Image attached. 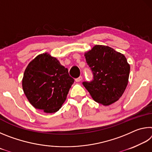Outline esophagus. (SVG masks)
<instances>
[{"instance_id": "1", "label": "esophagus", "mask_w": 152, "mask_h": 152, "mask_svg": "<svg viewBox=\"0 0 152 152\" xmlns=\"http://www.w3.org/2000/svg\"><path fill=\"white\" fill-rule=\"evenodd\" d=\"M82 80V76H79L78 78H77L75 79V80H76V82H80Z\"/></svg>"}]
</instances>
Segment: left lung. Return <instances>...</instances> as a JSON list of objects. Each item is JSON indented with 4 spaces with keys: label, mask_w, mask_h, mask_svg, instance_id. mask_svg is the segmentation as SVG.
I'll use <instances>...</instances> for the list:
<instances>
[{
    "label": "left lung",
    "mask_w": 152,
    "mask_h": 152,
    "mask_svg": "<svg viewBox=\"0 0 152 152\" xmlns=\"http://www.w3.org/2000/svg\"><path fill=\"white\" fill-rule=\"evenodd\" d=\"M93 74L91 82H83L94 101L105 106L116 102L128 84L130 66L125 56L106 45H96L85 53Z\"/></svg>",
    "instance_id": "8db88e82"
}]
</instances>
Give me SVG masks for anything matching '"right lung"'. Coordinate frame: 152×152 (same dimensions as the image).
<instances>
[{"label": "right lung", "mask_w": 152, "mask_h": 152, "mask_svg": "<svg viewBox=\"0 0 152 152\" xmlns=\"http://www.w3.org/2000/svg\"><path fill=\"white\" fill-rule=\"evenodd\" d=\"M74 81L68 69L56 58L45 53L28 64L22 86L28 101L35 109L53 113L65 102Z\"/></svg>", "instance_id": "add662e5"}]
</instances>
